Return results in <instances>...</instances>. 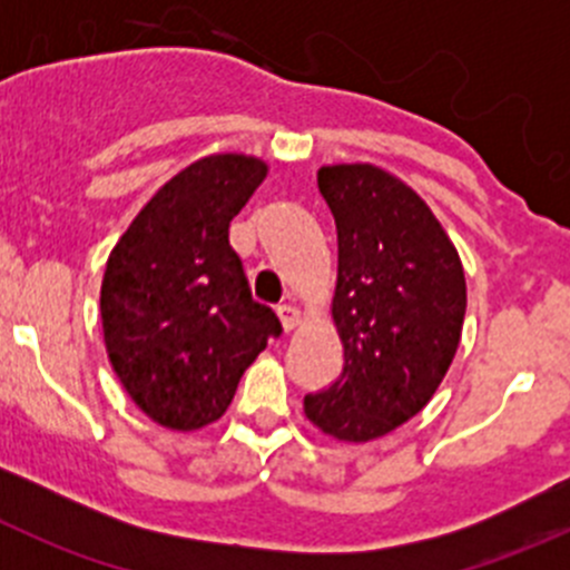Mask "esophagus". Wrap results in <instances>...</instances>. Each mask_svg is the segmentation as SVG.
I'll return each mask as SVG.
<instances>
[{
  "label": "esophagus",
  "mask_w": 570,
  "mask_h": 570,
  "mask_svg": "<svg viewBox=\"0 0 570 570\" xmlns=\"http://www.w3.org/2000/svg\"><path fill=\"white\" fill-rule=\"evenodd\" d=\"M278 320L281 325H284V331H295L297 322H301V312H297L295 306H278Z\"/></svg>",
  "instance_id": "34e87169"
}]
</instances>
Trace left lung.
<instances>
[{"mask_svg": "<svg viewBox=\"0 0 570 570\" xmlns=\"http://www.w3.org/2000/svg\"><path fill=\"white\" fill-rule=\"evenodd\" d=\"M317 187L336 223L344 370L303 407L333 439L372 441L416 416L444 381L461 342L463 267L430 206L386 170L333 165Z\"/></svg>", "mask_w": 570, "mask_h": 570, "instance_id": "1", "label": "left lung"}]
</instances>
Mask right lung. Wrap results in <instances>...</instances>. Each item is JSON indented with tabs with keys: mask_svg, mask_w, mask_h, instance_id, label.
Masks as SVG:
<instances>
[{
	"mask_svg": "<svg viewBox=\"0 0 570 570\" xmlns=\"http://www.w3.org/2000/svg\"><path fill=\"white\" fill-rule=\"evenodd\" d=\"M267 165L217 154L170 178L109 253L101 322L115 375L142 413L198 430L232 405L267 338L284 333L250 297L228 226Z\"/></svg>",
	"mask_w": 570,
	"mask_h": 570,
	"instance_id": "obj_1",
	"label": "right lung"
}]
</instances>
